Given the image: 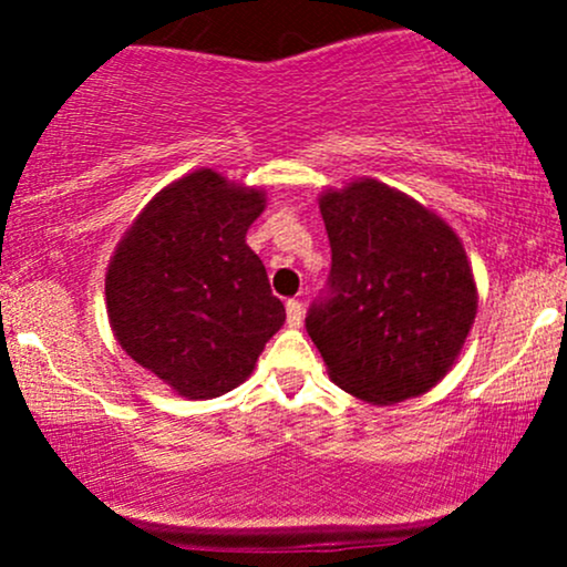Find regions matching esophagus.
I'll return each instance as SVG.
<instances>
[{"instance_id":"1","label":"esophagus","mask_w":567,"mask_h":567,"mask_svg":"<svg viewBox=\"0 0 567 567\" xmlns=\"http://www.w3.org/2000/svg\"><path fill=\"white\" fill-rule=\"evenodd\" d=\"M285 311H288V324H290V328H301V322H303V303L301 301H288V306H285Z\"/></svg>"}]
</instances>
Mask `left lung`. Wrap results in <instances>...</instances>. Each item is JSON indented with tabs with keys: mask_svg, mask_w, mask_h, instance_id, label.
<instances>
[{
	"mask_svg": "<svg viewBox=\"0 0 567 567\" xmlns=\"http://www.w3.org/2000/svg\"><path fill=\"white\" fill-rule=\"evenodd\" d=\"M333 266L306 317L328 375L370 405L429 392L455 365L477 285L458 234L437 213L375 178L324 188Z\"/></svg>",
	"mask_w": 567,
	"mask_h": 567,
	"instance_id": "1",
	"label": "left lung"
}]
</instances>
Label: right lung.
Instances as JSON below:
<instances>
[{"label": "right lung", "instance_id": "add662e5", "mask_svg": "<svg viewBox=\"0 0 567 567\" xmlns=\"http://www.w3.org/2000/svg\"><path fill=\"white\" fill-rule=\"evenodd\" d=\"M264 207V188L202 167L143 207L109 261L114 338L186 400L237 389L282 328L285 306L245 243Z\"/></svg>", "mask_w": 567, "mask_h": 567}]
</instances>
